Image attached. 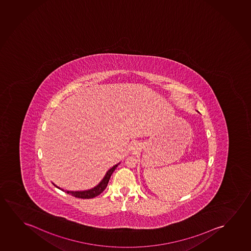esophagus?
I'll use <instances>...</instances> for the list:
<instances>
[{
  "label": "esophagus",
  "mask_w": 251,
  "mask_h": 251,
  "mask_svg": "<svg viewBox=\"0 0 251 251\" xmlns=\"http://www.w3.org/2000/svg\"><path fill=\"white\" fill-rule=\"evenodd\" d=\"M135 148H137V145H136V144H135Z\"/></svg>",
  "instance_id": "obj_1"
}]
</instances>
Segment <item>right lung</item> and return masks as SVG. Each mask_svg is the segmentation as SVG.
I'll return each mask as SVG.
<instances>
[{
    "label": "right lung",
    "mask_w": 251,
    "mask_h": 251,
    "mask_svg": "<svg viewBox=\"0 0 251 251\" xmlns=\"http://www.w3.org/2000/svg\"><path fill=\"white\" fill-rule=\"evenodd\" d=\"M118 165H119V164L115 165L114 167H111L109 171L107 172V174H106L105 176H104V178H102V181L100 182L97 186H95L94 188L87 190V191H83V192H81V191H80V192H69V191H66V193H70L72 196L75 197V198H78V199H93L95 197L98 196L99 194H101V193L105 190L107 185H108V183H109L110 176L112 175L113 172L116 170V168ZM53 185H54V184H53ZM55 186H56L57 188H58V189L62 190L61 188H59L57 185H55ZM62 191H63V190H62Z\"/></svg>",
    "instance_id": "obj_1"
}]
</instances>
